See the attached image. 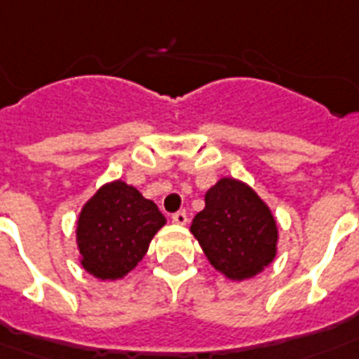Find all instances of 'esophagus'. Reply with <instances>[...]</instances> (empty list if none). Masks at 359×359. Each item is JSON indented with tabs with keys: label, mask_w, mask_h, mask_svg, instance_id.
Returning <instances> with one entry per match:
<instances>
[{
	"label": "esophagus",
	"mask_w": 359,
	"mask_h": 359,
	"mask_svg": "<svg viewBox=\"0 0 359 359\" xmlns=\"http://www.w3.org/2000/svg\"><path fill=\"white\" fill-rule=\"evenodd\" d=\"M172 221L176 224H180V226H185V224H187V215H185V211H177V213H174V215H172Z\"/></svg>",
	"instance_id": "34e87169"
}]
</instances>
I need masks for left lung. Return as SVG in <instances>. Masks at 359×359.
Masks as SVG:
<instances>
[{"label": "left lung", "mask_w": 359, "mask_h": 359, "mask_svg": "<svg viewBox=\"0 0 359 359\" xmlns=\"http://www.w3.org/2000/svg\"><path fill=\"white\" fill-rule=\"evenodd\" d=\"M204 202L191 223V234L211 266L234 283L262 273L277 257L279 241L269 205L236 177H221L205 191Z\"/></svg>", "instance_id": "obj_1"}]
</instances>
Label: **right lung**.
Listing matches in <instances>:
<instances>
[{
    "label": "right lung",
    "mask_w": 359,
    "mask_h": 359,
    "mask_svg": "<svg viewBox=\"0 0 359 359\" xmlns=\"http://www.w3.org/2000/svg\"><path fill=\"white\" fill-rule=\"evenodd\" d=\"M166 224L154 200L123 180L97 189L76 219L80 266L99 280H119L148 252L154 236Z\"/></svg>",
    "instance_id": "1"
}]
</instances>
